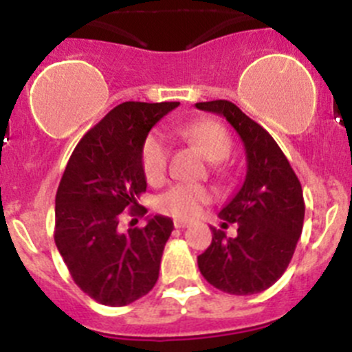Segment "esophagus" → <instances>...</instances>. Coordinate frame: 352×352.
I'll return each mask as SVG.
<instances>
[{"label":"esophagus","mask_w":352,"mask_h":352,"mask_svg":"<svg viewBox=\"0 0 352 352\" xmlns=\"http://www.w3.org/2000/svg\"><path fill=\"white\" fill-rule=\"evenodd\" d=\"M188 226H190V222L183 221V219H176V221H175V228L176 229H184V228H188Z\"/></svg>","instance_id":"1"}]
</instances>
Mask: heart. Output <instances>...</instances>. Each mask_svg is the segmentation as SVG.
<instances>
[{
  "label": "heart",
  "instance_id": "obj_1",
  "mask_svg": "<svg viewBox=\"0 0 352 352\" xmlns=\"http://www.w3.org/2000/svg\"><path fill=\"white\" fill-rule=\"evenodd\" d=\"M179 135L197 145L201 154L212 162H222L231 154V138L228 131L215 121H198V123L188 124V126L179 128ZM140 159L145 179L151 184L162 183L168 173V138L161 131L148 135L142 145ZM210 200L212 193L208 188L200 186V184H176L162 193L155 205L162 214L186 219L197 214L201 205L208 204Z\"/></svg>",
  "mask_w": 352,
  "mask_h": 352
}]
</instances>
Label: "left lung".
Instances as JSON below:
<instances>
[{"instance_id": "8db88e82", "label": "left lung", "mask_w": 352, "mask_h": 352, "mask_svg": "<svg viewBox=\"0 0 352 352\" xmlns=\"http://www.w3.org/2000/svg\"><path fill=\"white\" fill-rule=\"evenodd\" d=\"M236 130L245 145L246 176L238 193L219 212L222 228L238 224L228 238L212 229V243L198 255L201 276L224 293L246 296L269 289L289 265L305 221L301 183L289 161L258 123L229 100L197 102Z\"/></svg>"}]
</instances>
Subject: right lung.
<instances>
[{"label":"right lung","instance_id":"right-lung-1","mask_svg":"<svg viewBox=\"0 0 352 352\" xmlns=\"http://www.w3.org/2000/svg\"><path fill=\"white\" fill-rule=\"evenodd\" d=\"M179 102H123L83 135L56 193V241L76 286L106 306L137 301L155 286L175 224L164 215L145 228L120 231L123 210L147 214L137 201L147 190L142 145Z\"/></svg>","mask_w":352,"mask_h":352}]
</instances>
